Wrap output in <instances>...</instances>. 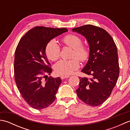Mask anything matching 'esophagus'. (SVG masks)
Wrapping results in <instances>:
<instances>
[{
	"label": "esophagus",
	"instance_id": "1",
	"mask_svg": "<svg viewBox=\"0 0 130 130\" xmlns=\"http://www.w3.org/2000/svg\"><path fill=\"white\" fill-rule=\"evenodd\" d=\"M69 77V76L68 75V76H64V75H61L60 76V78L61 79H66V78H68Z\"/></svg>",
	"mask_w": 130,
	"mask_h": 130
}]
</instances>
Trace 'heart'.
I'll return each instance as SVG.
<instances>
[{"label": "heart", "mask_w": 130, "mask_h": 130, "mask_svg": "<svg viewBox=\"0 0 130 130\" xmlns=\"http://www.w3.org/2000/svg\"><path fill=\"white\" fill-rule=\"evenodd\" d=\"M62 41L66 45L74 49L71 60H61L54 65L55 72L58 75L68 76L80 67L79 60L86 62L90 56V51L87 46L82 45V40L78 36L69 34L63 38ZM47 57L51 61L59 59L60 47L55 40H51L47 44L45 48Z\"/></svg>", "instance_id": "heart-1"}]
</instances>
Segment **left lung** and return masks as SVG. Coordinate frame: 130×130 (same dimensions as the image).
Here are the masks:
<instances>
[{
	"mask_svg": "<svg viewBox=\"0 0 130 130\" xmlns=\"http://www.w3.org/2000/svg\"><path fill=\"white\" fill-rule=\"evenodd\" d=\"M72 31L86 38L90 50L89 58L82 71L92 78L79 77L77 95L85 104L98 106L111 95L119 76L116 45L111 35L99 27L87 24Z\"/></svg>",
	"mask_w": 130,
	"mask_h": 130,
	"instance_id": "obj_1",
	"label": "left lung"
}]
</instances>
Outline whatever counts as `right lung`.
<instances>
[{
    "instance_id": "add662e5",
    "label": "right lung",
    "mask_w": 130,
    "mask_h": 130,
    "mask_svg": "<svg viewBox=\"0 0 130 130\" xmlns=\"http://www.w3.org/2000/svg\"><path fill=\"white\" fill-rule=\"evenodd\" d=\"M68 30L37 26L19 41L15 51L14 71L17 87L27 104L36 109L53 103L61 79L46 76L52 73L45 53L47 44ZM45 78V80L44 79Z\"/></svg>"
}]
</instances>
